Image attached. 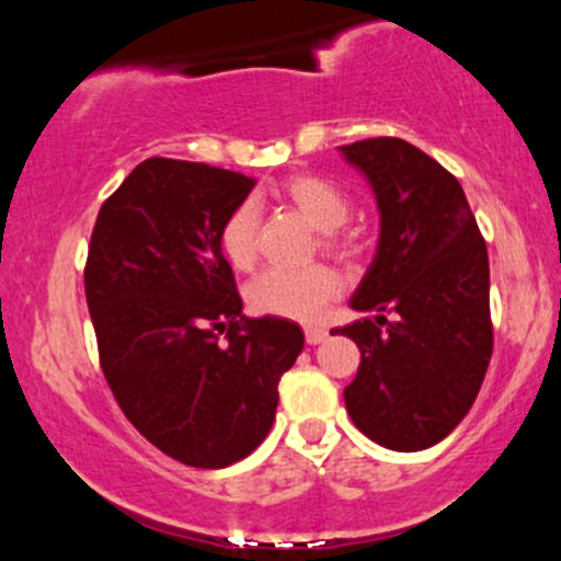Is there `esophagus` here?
Instances as JSON below:
<instances>
[{
  "instance_id": "1",
  "label": "esophagus",
  "mask_w": 561,
  "mask_h": 561,
  "mask_svg": "<svg viewBox=\"0 0 561 561\" xmlns=\"http://www.w3.org/2000/svg\"><path fill=\"white\" fill-rule=\"evenodd\" d=\"M327 340V330L324 327H306V343L308 345H319Z\"/></svg>"
}]
</instances>
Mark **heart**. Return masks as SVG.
Wrapping results in <instances>:
<instances>
[{
	"instance_id": "heart-1",
	"label": "heart",
	"mask_w": 561,
	"mask_h": 561,
	"mask_svg": "<svg viewBox=\"0 0 561 561\" xmlns=\"http://www.w3.org/2000/svg\"><path fill=\"white\" fill-rule=\"evenodd\" d=\"M295 208L300 210L313 227L327 231V248H340V229L351 216V199L337 184L313 173L287 179L282 186ZM259 227L261 210L255 199H242L229 210L218 229V248L231 266L248 272L259 259ZM343 289V279L337 272L327 266L308 268H266L248 285V302L255 313L293 321H317L324 308L330 306Z\"/></svg>"
}]
</instances>
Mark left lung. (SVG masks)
Returning <instances> with one entry per match:
<instances>
[{
	"mask_svg": "<svg viewBox=\"0 0 561 561\" xmlns=\"http://www.w3.org/2000/svg\"><path fill=\"white\" fill-rule=\"evenodd\" d=\"M340 152L379 208L375 261L351 298L377 317L332 332L362 351L345 409L379 446L430 448L465 420L491 364L485 240L454 173L420 147L377 137Z\"/></svg>",
	"mask_w": 561,
	"mask_h": 561,
	"instance_id": "obj_1",
	"label": "left lung"
}]
</instances>
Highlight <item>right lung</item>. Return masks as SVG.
<instances>
[{
    "mask_svg": "<svg viewBox=\"0 0 561 561\" xmlns=\"http://www.w3.org/2000/svg\"><path fill=\"white\" fill-rule=\"evenodd\" d=\"M255 179L147 158L102 203L83 268L100 364L126 420L182 465L221 469L261 446L295 321L242 313L218 229Z\"/></svg>",
    "mask_w": 561,
    "mask_h": 561,
    "instance_id": "obj_1",
    "label": "right lung"
}]
</instances>
